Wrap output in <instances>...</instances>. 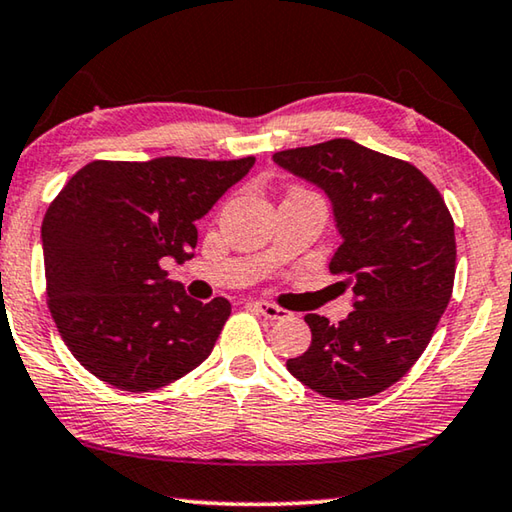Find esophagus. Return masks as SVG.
Masks as SVG:
<instances>
[{
    "label": "esophagus",
    "mask_w": 512,
    "mask_h": 512,
    "mask_svg": "<svg viewBox=\"0 0 512 512\" xmlns=\"http://www.w3.org/2000/svg\"><path fill=\"white\" fill-rule=\"evenodd\" d=\"M253 305H255V309L259 311V314H262V316L268 318V320H287V318H289V311L282 309V307H277V305H273V302L257 300V302H253Z\"/></svg>",
    "instance_id": "obj_1"
}]
</instances>
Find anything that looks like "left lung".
<instances>
[{
	"mask_svg": "<svg viewBox=\"0 0 512 512\" xmlns=\"http://www.w3.org/2000/svg\"><path fill=\"white\" fill-rule=\"evenodd\" d=\"M273 160L332 201L343 244L329 271L354 293V311L339 325L305 316L311 345L287 368L332 400L386 391L420 359L452 298V214L413 164L343 137L280 151Z\"/></svg>",
	"mask_w": 512,
	"mask_h": 512,
	"instance_id": "obj_1",
	"label": "left lung"
}]
</instances>
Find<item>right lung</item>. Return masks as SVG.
Here are the masks:
<instances>
[{
  "mask_svg": "<svg viewBox=\"0 0 512 512\" xmlns=\"http://www.w3.org/2000/svg\"><path fill=\"white\" fill-rule=\"evenodd\" d=\"M255 158L94 160L42 221L47 305L85 370L128 393L155 391L210 357L230 302L189 298L164 259L194 257L196 221Z\"/></svg>",
  "mask_w": 512,
  "mask_h": 512,
  "instance_id": "obj_1",
  "label": "right lung"
}]
</instances>
